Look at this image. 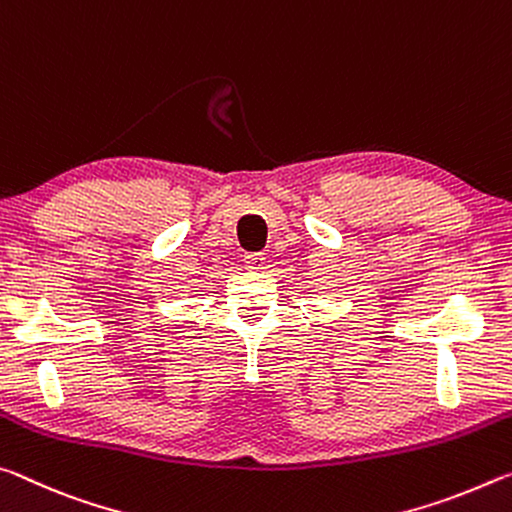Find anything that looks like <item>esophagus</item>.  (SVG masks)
<instances>
[{
  "label": "esophagus",
  "mask_w": 512,
  "mask_h": 512,
  "mask_svg": "<svg viewBox=\"0 0 512 512\" xmlns=\"http://www.w3.org/2000/svg\"><path fill=\"white\" fill-rule=\"evenodd\" d=\"M265 256L263 254H247L245 256V267L247 270H263Z\"/></svg>",
  "instance_id": "esophagus-1"
}]
</instances>
